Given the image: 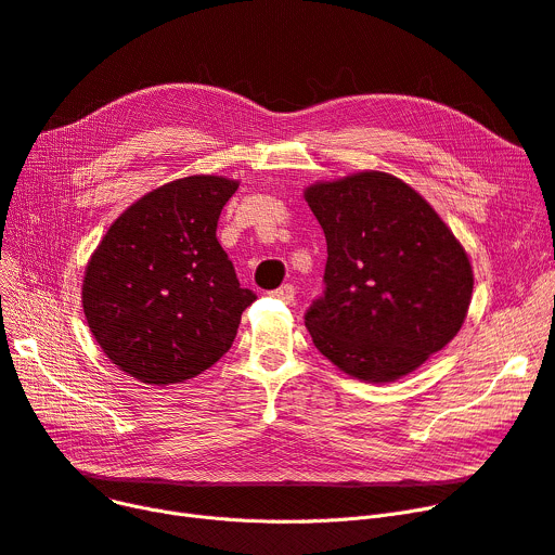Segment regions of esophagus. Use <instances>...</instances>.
<instances>
[{
    "instance_id": "obj_1",
    "label": "esophagus",
    "mask_w": 555,
    "mask_h": 555,
    "mask_svg": "<svg viewBox=\"0 0 555 555\" xmlns=\"http://www.w3.org/2000/svg\"><path fill=\"white\" fill-rule=\"evenodd\" d=\"M295 295H297V289H295V285H289V283L276 287L274 293H272V297L281 299L283 304H295Z\"/></svg>"
}]
</instances>
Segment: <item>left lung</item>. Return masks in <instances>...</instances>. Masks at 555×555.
Instances as JSON below:
<instances>
[{"label":"left lung","mask_w":555,"mask_h":555,"mask_svg":"<svg viewBox=\"0 0 555 555\" xmlns=\"http://www.w3.org/2000/svg\"><path fill=\"white\" fill-rule=\"evenodd\" d=\"M328 245L324 295L306 310L317 351L366 383L418 369L459 333L473 268L429 204L366 170L306 191Z\"/></svg>","instance_id":"left-lung-1"}]
</instances>
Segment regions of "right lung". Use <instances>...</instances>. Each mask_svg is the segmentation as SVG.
Wrapping results in <instances>:
<instances>
[{"instance_id": "1", "label": "right lung", "mask_w": 555, "mask_h": 555, "mask_svg": "<svg viewBox=\"0 0 555 555\" xmlns=\"http://www.w3.org/2000/svg\"><path fill=\"white\" fill-rule=\"evenodd\" d=\"M236 189L216 175H191L151 191L116 218L87 266V324L139 383H184L216 364L256 301L216 238Z\"/></svg>"}]
</instances>
